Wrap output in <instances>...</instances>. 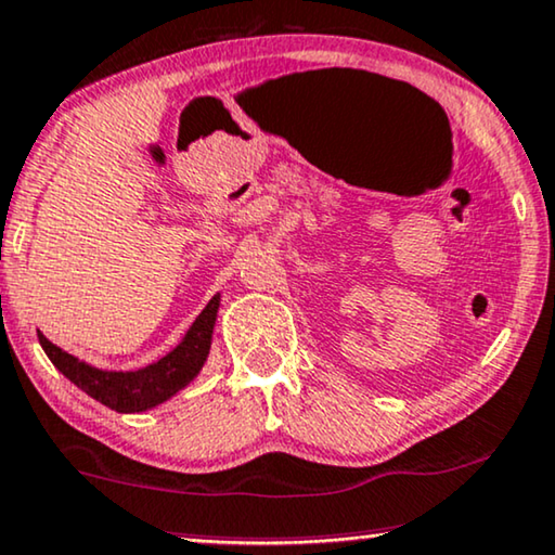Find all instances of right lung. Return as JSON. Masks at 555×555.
Returning <instances> with one entry per match:
<instances>
[{
    "mask_svg": "<svg viewBox=\"0 0 555 555\" xmlns=\"http://www.w3.org/2000/svg\"><path fill=\"white\" fill-rule=\"evenodd\" d=\"M218 307L220 294H216V297L208 301V307H205L201 317L192 322L188 335H184L182 343L177 345L172 352L165 354L157 363L142 367V371H99V367L80 363L78 358H73V354L61 350V347L50 343L42 332H37V339H40L50 363H53L70 383H76L80 390H86V393L95 398V401L108 405V409H114L118 413H139L165 403L167 398H172L177 390H182L197 373H201L205 358H208L210 352Z\"/></svg>",
    "mask_w": 555,
    "mask_h": 555,
    "instance_id": "right-lung-1",
    "label": "right lung"
}]
</instances>
